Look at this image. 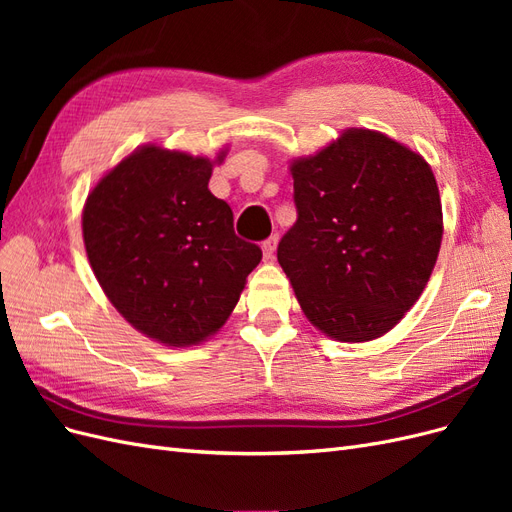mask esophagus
I'll return each mask as SVG.
<instances>
[{
	"mask_svg": "<svg viewBox=\"0 0 512 512\" xmlns=\"http://www.w3.org/2000/svg\"><path fill=\"white\" fill-rule=\"evenodd\" d=\"M277 241H280V237H277V235H271L269 239L262 241V254H265V258H267V260H271V258H273V254H275V247H277Z\"/></svg>",
	"mask_w": 512,
	"mask_h": 512,
	"instance_id": "obj_1",
	"label": "esophagus"
}]
</instances>
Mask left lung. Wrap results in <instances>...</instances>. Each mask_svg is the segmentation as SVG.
Listing matches in <instances>:
<instances>
[{"mask_svg": "<svg viewBox=\"0 0 512 512\" xmlns=\"http://www.w3.org/2000/svg\"><path fill=\"white\" fill-rule=\"evenodd\" d=\"M290 170L297 222L277 260L305 316L339 342L391 331L440 252L442 205L429 164L389 136L352 128Z\"/></svg>", "mask_w": 512, "mask_h": 512, "instance_id": "obj_1", "label": "left lung"}]
</instances>
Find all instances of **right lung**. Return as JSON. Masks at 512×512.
<instances>
[{"label": "right lung", "mask_w": 512, "mask_h": 512, "mask_svg": "<svg viewBox=\"0 0 512 512\" xmlns=\"http://www.w3.org/2000/svg\"><path fill=\"white\" fill-rule=\"evenodd\" d=\"M211 166L147 145L100 179L83 211L89 265L106 297L134 329L175 348L222 327L262 258L209 192Z\"/></svg>", "instance_id": "add662e5"}]
</instances>
